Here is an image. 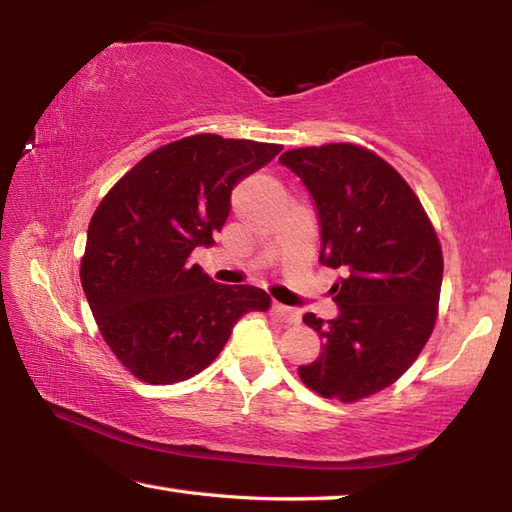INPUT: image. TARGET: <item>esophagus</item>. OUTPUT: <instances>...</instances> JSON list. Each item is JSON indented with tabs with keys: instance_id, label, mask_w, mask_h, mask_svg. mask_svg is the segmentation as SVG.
<instances>
[{
	"instance_id": "1",
	"label": "esophagus",
	"mask_w": 512,
	"mask_h": 512,
	"mask_svg": "<svg viewBox=\"0 0 512 512\" xmlns=\"http://www.w3.org/2000/svg\"><path fill=\"white\" fill-rule=\"evenodd\" d=\"M273 314L287 325H298L300 323L298 311L291 309V307H284V305H280V302H275V305H273Z\"/></svg>"
}]
</instances>
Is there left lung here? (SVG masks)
I'll list each match as a JSON object with an SVG mask.
<instances>
[{
    "instance_id": "left-lung-1",
    "label": "left lung",
    "mask_w": 512,
    "mask_h": 512,
    "mask_svg": "<svg viewBox=\"0 0 512 512\" xmlns=\"http://www.w3.org/2000/svg\"><path fill=\"white\" fill-rule=\"evenodd\" d=\"M280 162L314 198L320 264L343 271L332 287L339 316H302L323 352L298 375L318 395L357 402L400 379L429 341L443 250L413 189L363 146H305Z\"/></svg>"
}]
</instances>
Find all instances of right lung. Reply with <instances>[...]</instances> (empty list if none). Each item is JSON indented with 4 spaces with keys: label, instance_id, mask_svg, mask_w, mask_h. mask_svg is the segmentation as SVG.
<instances>
[{
    "label": "right lung",
    "instance_id": "add662e5",
    "mask_svg": "<svg viewBox=\"0 0 512 512\" xmlns=\"http://www.w3.org/2000/svg\"><path fill=\"white\" fill-rule=\"evenodd\" d=\"M280 144L192 135L142 158L99 203L81 259L92 316L115 357L146 384H176L219 357L268 293L214 282L189 255L212 246L230 194Z\"/></svg>",
    "mask_w": 512,
    "mask_h": 512
}]
</instances>
